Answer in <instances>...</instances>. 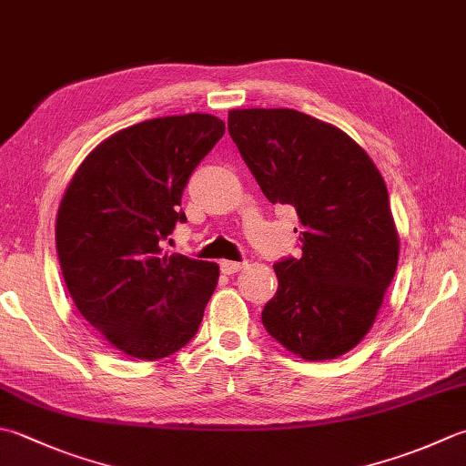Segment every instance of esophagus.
I'll list each match as a JSON object with an SVG mask.
<instances>
[{"instance_id":"obj_1","label":"esophagus","mask_w":466,"mask_h":466,"mask_svg":"<svg viewBox=\"0 0 466 466\" xmlns=\"http://www.w3.org/2000/svg\"><path fill=\"white\" fill-rule=\"evenodd\" d=\"M220 268L224 275H234V272H238L244 268V262H232V260H222L220 262Z\"/></svg>"}]
</instances>
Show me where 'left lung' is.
<instances>
[{
  "label": "left lung",
  "mask_w": 466,
  "mask_h": 466,
  "mask_svg": "<svg viewBox=\"0 0 466 466\" xmlns=\"http://www.w3.org/2000/svg\"><path fill=\"white\" fill-rule=\"evenodd\" d=\"M228 131L268 202L300 222L303 254L275 264L262 325L307 361L339 358L371 329L396 275L384 177L348 133L293 108H236Z\"/></svg>",
  "instance_id": "8db88e82"
}]
</instances>
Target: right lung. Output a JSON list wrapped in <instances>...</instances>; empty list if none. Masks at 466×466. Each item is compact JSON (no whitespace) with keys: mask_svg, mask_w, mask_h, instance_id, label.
Masks as SVG:
<instances>
[{"mask_svg":"<svg viewBox=\"0 0 466 466\" xmlns=\"http://www.w3.org/2000/svg\"><path fill=\"white\" fill-rule=\"evenodd\" d=\"M226 131L214 115L151 118L108 137L80 163L56 218V250L76 309L137 360L189 343L220 277L216 262L163 252L191 176Z\"/></svg>","mask_w":466,"mask_h":466,"instance_id":"1","label":"right lung"}]
</instances>
